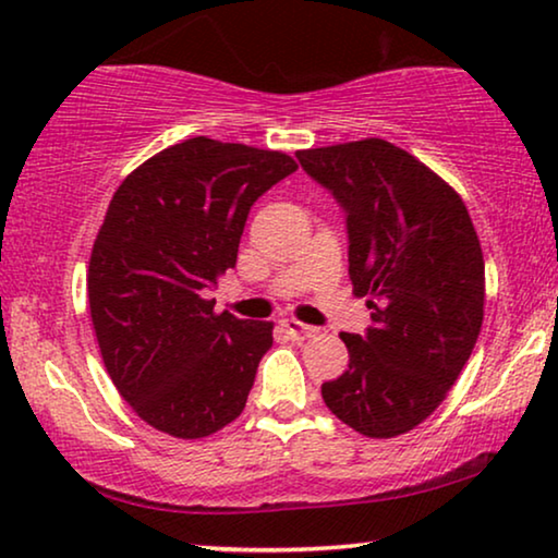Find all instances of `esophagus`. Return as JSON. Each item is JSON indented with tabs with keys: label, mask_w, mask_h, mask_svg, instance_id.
<instances>
[{
	"label": "esophagus",
	"mask_w": 558,
	"mask_h": 558,
	"mask_svg": "<svg viewBox=\"0 0 558 558\" xmlns=\"http://www.w3.org/2000/svg\"><path fill=\"white\" fill-rule=\"evenodd\" d=\"M281 327H284L289 338H294V340H307V338H315V335H317L315 327L304 325V323H300V319H294V317L281 319Z\"/></svg>",
	"instance_id": "34e87169"
}]
</instances>
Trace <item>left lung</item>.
Returning <instances> with one entry per match:
<instances>
[{
  "label": "left lung",
  "mask_w": 558,
  "mask_h": 558,
  "mask_svg": "<svg viewBox=\"0 0 558 558\" xmlns=\"http://www.w3.org/2000/svg\"><path fill=\"white\" fill-rule=\"evenodd\" d=\"M296 159L348 213L350 281L373 319L363 338L340 335L350 363L323 384V399L363 437H399L437 411L477 342V231L449 182L378 136L300 149Z\"/></svg>",
  "instance_id": "1"
}]
</instances>
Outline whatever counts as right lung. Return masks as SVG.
I'll return each instance as SVG.
<instances>
[{
    "mask_svg": "<svg viewBox=\"0 0 558 558\" xmlns=\"http://www.w3.org/2000/svg\"><path fill=\"white\" fill-rule=\"evenodd\" d=\"M294 170L284 151L195 136L113 193L90 248V323L121 399L157 432L203 439L246 407L274 323L216 312L203 289L235 266L251 205Z\"/></svg>",
    "mask_w": 558,
    "mask_h": 558,
    "instance_id": "1",
    "label": "right lung"
}]
</instances>
